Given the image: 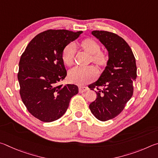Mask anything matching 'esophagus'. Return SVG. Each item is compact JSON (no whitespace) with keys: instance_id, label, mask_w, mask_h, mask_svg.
Instances as JSON below:
<instances>
[{"instance_id":"34e87169","label":"esophagus","mask_w":158,"mask_h":158,"mask_svg":"<svg viewBox=\"0 0 158 158\" xmlns=\"http://www.w3.org/2000/svg\"><path fill=\"white\" fill-rule=\"evenodd\" d=\"M89 89V88L87 87H79V92L80 93H83L86 92L87 90Z\"/></svg>"}]
</instances>
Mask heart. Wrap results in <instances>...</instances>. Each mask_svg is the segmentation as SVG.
<instances>
[{"mask_svg":"<svg viewBox=\"0 0 158 158\" xmlns=\"http://www.w3.org/2000/svg\"><path fill=\"white\" fill-rule=\"evenodd\" d=\"M80 47L84 51L90 55L89 61L94 63L100 68L106 66L109 62V57L106 52L101 51V46L95 40L87 38L80 43ZM75 48L72 44H68L64 48L62 52V59L64 64L71 66L74 63ZM97 76V70L93 66L87 67H75L69 72V80L72 83L79 85H85L92 81Z\"/></svg>","mask_w":158,"mask_h":158,"instance_id":"1","label":"heart"}]
</instances>
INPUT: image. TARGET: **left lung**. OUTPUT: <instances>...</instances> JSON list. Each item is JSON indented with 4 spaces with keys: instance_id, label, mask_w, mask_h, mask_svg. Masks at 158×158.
I'll list each match as a JSON object with an SVG mask.
<instances>
[{
    "instance_id": "obj_1",
    "label": "left lung",
    "mask_w": 158,
    "mask_h": 158,
    "mask_svg": "<svg viewBox=\"0 0 158 158\" xmlns=\"http://www.w3.org/2000/svg\"><path fill=\"white\" fill-rule=\"evenodd\" d=\"M92 34L107 48L109 62L98 81L89 86L97 94L89 109L96 118L106 121L119 114L132 96L136 62L131 47L120 36L103 30Z\"/></svg>"
}]
</instances>
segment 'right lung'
Masks as SVG:
<instances>
[{
    "label": "right lung",
    "mask_w": 158,
    "mask_h": 158,
    "mask_svg": "<svg viewBox=\"0 0 158 158\" xmlns=\"http://www.w3.org/2000/svg\"><path fill=\"white\" fill-rule=\"evenodd\" d=\"M82 32L48 30L30 41L19 61L20 96L33 117L44 122L60 118L71 98L78 93L75 85H58L66 76L62 59L64 47Z\"/></svg>",
    "instance_id": "right-lung-1"
}]
</instances>
